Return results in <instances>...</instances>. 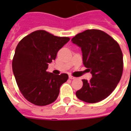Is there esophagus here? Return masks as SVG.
Instances as JSON below:
<instances>
[{
	"label": "esophagus",
	"instance_id": "34e87169",
	"mask_svg": "<svg viewBox=\"0 0 131 131\" xmlns=\"http://www.w3.org/2000/svg\"><path fill=\"white\" fill-rule=\"evenodd\" d=\"M69 78L70 79H75V77H72V76H71V75H69Z\"/></svg>",
	"mask_w": 131,
	"mask_h": 131
}]
</instances>
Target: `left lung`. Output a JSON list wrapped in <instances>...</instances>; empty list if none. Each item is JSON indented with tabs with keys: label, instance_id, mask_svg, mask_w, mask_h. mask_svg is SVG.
Instances as JSON below:
<instances>
[{
	"label": "left lung",
	"instance_id": "obj_1",
	"mask_svg": "<svg viewBox=\"0 0 131 131\" xmlns=\"http://www.w3.org/2000/svg\"><path fill=\"white\" fill-rule=\"evenodd\" d=\"M81 48L83 63L92 74L90 81L83 79L77 91L78 98L88 103L103 100L112 93L123 73V54L118 43L104 31L88 29L71 39Z\"/></svg>",
	"mask_w": 131,
	"mask_h": 131
}]
</instances>
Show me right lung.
Returning a JSON list of instances; mask_svg holds the SVG:
<instances>
[{
    "instance_id": "obj_1",
    "label": "right lung",
    "mask_w": 131,
    "mask_h": 131,
    "mask_svg": "<svg viewBox=\"0 0 131 131\" xmlns=\"http://www.w3.org/2000/svg\"><path fill=\"white\" fill-rule=\"evenodd\" d=\"M70 40L38 30L23 38L15 49L13 71L23 96L32 104L45 106L57 100L68 75L46 71L57 52Z\"/></svg>"
}]
</instances>
